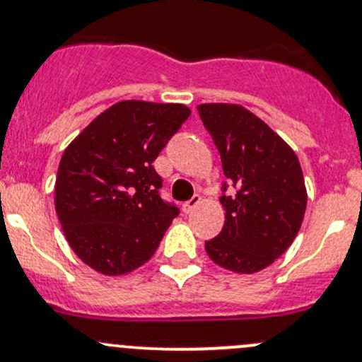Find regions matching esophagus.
I'll use <instances>...</instances> for the list:
<instances>
[{
    "mask_svg": "<svg viewBox=\"0 0 362 362\" xmlns=\"http://www.w3.org/2000/svg\"><path fill=\"white\" fill-rule=\"evenodd\" d=\"M199 202H201V196H197L196 194V196H192L189 201H185L184 204H182V209H184V213H190L197 204H199Z\"/></svg>",
    "mask_w": 362,
    "mask_h": 362,
    "instance_id": "1",
    "label": "esophagus"
}]
</instances>
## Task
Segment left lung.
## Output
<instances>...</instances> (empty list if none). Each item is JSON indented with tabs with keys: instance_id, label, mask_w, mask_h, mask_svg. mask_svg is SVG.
Masks as SVG:
<instances>
[{
	"instance_id": "left-lung-1",
	"label": "left lung",
	"mask_w": 362,
	"mask_h": 362,
	"mask_svg": "<svg viewBox=\"0 0 362 362\" xmlns=\"http://www.w3.org/2000/svg\"><path fill=\"white\" fill-rule=\"evenodd\" d=\"M197 111L226 177L220 197L225 225L206 242V252L230 272H261L287 251L303 223L308 194L299 160L284 139L239 105L211 103Z\"/></svg>"
}]
</instances>
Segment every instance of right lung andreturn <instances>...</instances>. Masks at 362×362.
<instances>
[{
	"label": "right lung",
	"instance_id": "add662e5",
	"mask_svg": "<svg viewBox=\"0 0 362 362\" xmlns=\"http://www.w3.org/2000/svg\"><path fill=\"white\" fill-rule=\"evenodd\" d=\"M189 115L184 105L122 101L65 149L54 206L70 247L93 269L123 275L142 266L178 216L153 161Z\"/></svg>",
	"mask_w": 362,
	"mask_h": 362
}]
</instances>
